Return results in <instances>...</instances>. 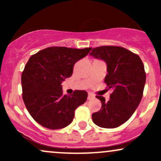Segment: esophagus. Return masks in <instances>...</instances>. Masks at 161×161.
<instances>
[{
  "instance_id": "esophagus-1",
  "label": "esophagus",
  "mask_w": 161,
  "mask_h": 161,
  "mask_svg": "<svg viewBox=\"0 0 161 161\" xmlns=\"http://www.w3.org/2000/svg\"><path fill=\"white\" fill-rule=\"evenodd\" d=\"M95 98V95L92 93H88V100H92Z\"/></svg>"
}]
</instances>
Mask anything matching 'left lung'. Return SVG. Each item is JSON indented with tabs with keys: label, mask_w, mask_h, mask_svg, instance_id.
I'll return each instance as SVG.
<instances>
[{
	"label": "left lung",
	"mask_w": 161,
	"mask_h": 161,
	"mask_svg": "<svg viewBox=\"0 0 161 161\" xmlns=\"http://www.w3.org/2000/svg\"><path fill=\"white\" fill-rule=\"evenodd\" d=\"M90 55L107 63L104 82L112 90L108 101L96 96L101 108L92 114V120L102 128H116L128 120L140 104L146 80L143 63L138 54L119 46L95 47Z\"/></svg>",
	"instance_id": "obj_1"
}]
</instances>
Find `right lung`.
<instances>
[{"instance_id":"1","label":"right lung","mask_w":161,"mask_h":161,"mask_svg":"<svg viewBox=\"0 0 161 161\" xmlns=\"http://www.w3.org/2000/svg\"><path fill=\"white\" fill-rule=\"evenodd\" d=\"M91 50L49 47L29 59L21 76L23 99L30 115L42 126L50 129L67 126L75 109L86 102V91L64 95L61 82L71 76L75 63Z\"/></svg>"}]
</instances>
